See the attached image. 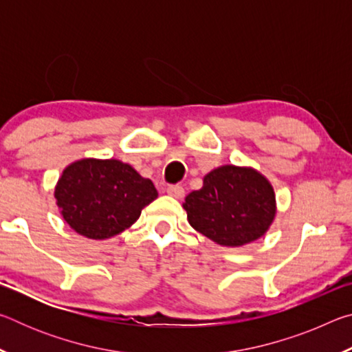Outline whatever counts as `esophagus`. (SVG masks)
Masks as SVG:
<instances>
[{"label": "esophagus", "instance_id": "34e87169", "mask_svg": "<svg viewBox=\"0 0 352 352\" xmlns=\"http://www.w3.org/2000/svg\"><path fill=\"white\" fill-rule=\"evenodd\" d=\"M166 192L174 199H182L184 195V189L183 186H180V184H170V186L166 188Z\"/></svg>", "mask_w": 352, "mask_h": 352}]
</instances>
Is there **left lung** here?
<instances>
[{
	"mask_svg": "<svg viewBox=\"0 0 352 352\" xmlns=\"http://www.w3.org/2000/svg\"><path fill=\"white\" fill-rule=\"evenodd\" d=\"M183 208L194 230L223 247H241L267 233L276 214L270 182L252 168L226 164L211 170Z\"/></svg>",
	"mask_w": 352,
	"mask_h": 352,
	"instance_id": "obj_1",
	"label": "left lung"
}]
</instances>
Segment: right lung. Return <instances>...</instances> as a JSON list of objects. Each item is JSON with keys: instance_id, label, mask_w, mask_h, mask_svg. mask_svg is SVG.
Masks as SVG:
<instances>
[{"instance_id": "obj_1", "label": "right lung", "mask_w": 352, "mask_h": 352, "mask_svg": "<svg viewBox=\"0 0 352 352\" xmlns=\"http://www.w3.org/2000/svg\"><path fill=\"white\" fill-rule=\"evenodd\" d=\"M54 195L65 222L76 233L109 239L133 225L158 192L127 163L83 158L65 168Z\"/></svg>"}]
</instances>
